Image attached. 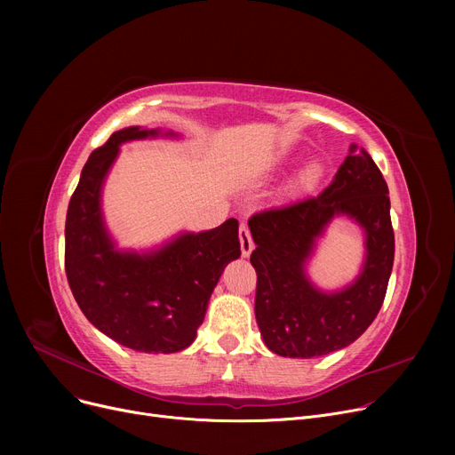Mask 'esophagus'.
<instances>
[{"mask_svg":"<svg viewBox=\"0 0 455 455\" xmlns=\"http://www.w3.org/2000/svg\"><path fill=\"white\" fill-rule=\"evenodd\" d=\"M240 243H242V254L243 256H251V252L254 251V242H252V235L251 230L245 223L240 225Z\"/></svg>","mask_w":455,"mask_h":455,"instance_id":"obj_1","label":"esophagus"}]
</instances>
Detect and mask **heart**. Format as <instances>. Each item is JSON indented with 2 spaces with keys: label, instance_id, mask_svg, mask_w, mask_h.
I'll return each instance as SVG.
<instances>
[{
  "label": "heart",
  "instance_id": "obj_1",
  "mask_svg": "<svg viewBox=\"0 0 455 455\" xmlns=\"http://www.w3.org/2000/svg\"><path fill=\"white\" fill-rule=\"evenodd\" d=\"M321 179H323V167L319 164H309V165L304 167L302 173L299 175V179L295 182V188L299 191H312L319 186Z\"/></svg>",
  "mask_w": 455,
  "mask_h": 455
}]
</instances>
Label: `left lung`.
<instances>
[{
	"mask_svg": "<svg viewBox=\"0 0 455 455\" xmlns=\"http://www.w3.org/2000/svg\"><path fill=\"white\" fill-rule=\"evenodd\" d=\"M389 189L371 155L352 143L348 156L317 197L254 213V314L266 345L283 357H314L354 343L384 304L395 259ZM336 212L368 232L364 273L336 296L317 292L303 275L315 237Z\"/></svg>",
	"mask_w": 455,
	"mask_h": 455,
	"instance_id": "obj_1",
	"label": "left lung"
}]
</instances>
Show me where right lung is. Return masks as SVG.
I'll return each mask as SVG.
<instances>
[{
  "label": "right lung",
  "mask_w": 455,
  "mask_h": 455,
  "mask_svg": "<svg viewBox=\"0 0 455 455\" xmlns=\"http://www.w3.org/2000/svg\"><path fill=\"white\" fill-rule=\"evenodd\" d=\"M156 131L114 132L83 167L66 215L64 266L86 319L119 345L179 352L196 339L210 295L228 261L240 258L237 221L184 234L153 254L117 252L101 220V184L124 141Z\"/></svg>",
  "instance_id": "1"
}]
</instances>
